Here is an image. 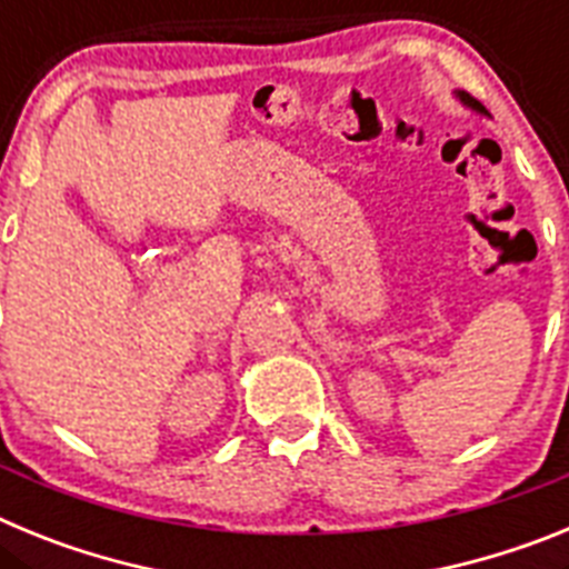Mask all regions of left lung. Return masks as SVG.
Instances as JSON below:
<instances>
[{
	"label": "left lung",
	"instance_id": "left-lung-1",
	"mask_svg": "<svg viewBox=\"0 0 569 569\" xmlns=\"http://www.w3.org/2000/svg\"><path fill=\"white\" fill-rule=\"evenodd\" d=\"M459 99H461V102H465V104H470L472 110H481V113H485V104H481L479 99H472L470 93H459Z\"/></svg>",
	"mask_w": 569,
	"mask_h": 569
}]
</instances>
